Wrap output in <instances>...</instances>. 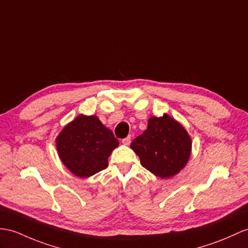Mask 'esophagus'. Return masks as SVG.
<instances>
[{"label":"esophagus","instance_id":"34e87169","mask_svg":"<svg viewBox=\"0 0 248 248\" xmlns=\"http://www.w3.org/2000/svg\"><path fill=\"white\" fill-rule=\"evenodd\" d=\"M130 140H131V138H130V136H128V137L122 139V143L124 145H129L130 144Z\"/></svg>","mask_w":248,"mask_h":248}]
</instances>
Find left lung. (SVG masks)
<instances>
[{
    "mask_svg": "<svg viewBox=\"0 0 248 248\" xmlns=\"http://www.w3.org/2000/svg\"><path fill=\"white\" fill-rule=\"evenodd\" d=\"M141 165L160 178H170L186 165L191 140L187 131L168 114L148 120L147 129L131 142Z\"/></svg>",
    "mask_w": 248,
    "mask_h": 248,
    "instance_id": "8db88e82",
    "label": "left lung"
}]
</instances>
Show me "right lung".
Here are the masks:
<instances>
[{"label":"right lung","mask_w":248,"mask_h":248,"mask_svg":"<svg viewBox=\"0 0 248 248\" xmlns=\"http://www.w3.org/2000/svg\"><path fill=\"white\" fill-rule=\"evenodd\" d=\"M119 145L112 131L95 116L77 117L57 138L64 165L81 178L93 176L108 166V156Z\"/></svg>","instance_id":"right-lung-1"}]
</instances>
